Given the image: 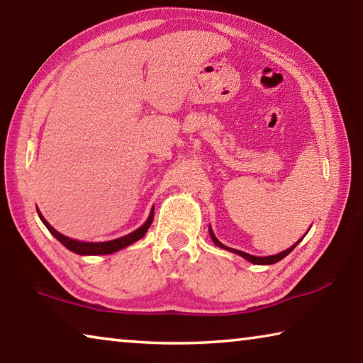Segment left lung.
Instances as JSON below:
<instances>
[{
  "label": "left lung",
  "instance_id": "obj_1",
  "mask_svg": "<svg viewBox=\"0 0 363 363\" xmlns=\"http://www.w3.org/2000/svg\"><path fill=\"white\" fill-rule=\"evenodd\" d=\"M210 235H211V240H213V243L216 245V247H219V248H224V250H229V251H232V253H235V255H238V256H242V257H245V259L247 261H250V262H253V264H259V266H267V264H275V262H279L280 259H284V257L286 256V255H290L291 251H293V248L296 247V245L301 242V240H298L296 243L293 245V247H290L288 250H285V251H281V253H279V255H274V256H264V257H259V256H253V255H248V253H243V251H238V250H233V248H229V247H225V245H223L220 243L216 237H214V233H213V230H211V227H210Z\"/></svg>",
  "mask_w": 363,
  "mask_h": 363
}]
</instances>
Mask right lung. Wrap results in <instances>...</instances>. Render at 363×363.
<instances>
[{"instance_id": "obj_1", "label": "right lung", "mask_w": 363, "mask_h": 363, "mask_svg": "<svg viewBox=\"0 0 363 363\" xmlns=\"http://www.w3.org/2000/svg\"><path fill=\"white\" fill-rule=\"evenodd\" d=\"M38 216L43 220V224L48 227V230L52 233L54 237L57 238V240L64 245L67 250L73 251V253L77 255H83V256H94V255H110V253H115V251L123 250L125 247H130L134 242L140 240L145 235V232L149 230V227L153 220V210L149 214V219L145 220V223L136 229L131 233H128L125 237H120V238H115V240H110V242H79V240H73V238H69L62 235V233L57 232L54 227L48 223V220L43 218V214L38 211Z\"/></svg>"}]
</instances>
